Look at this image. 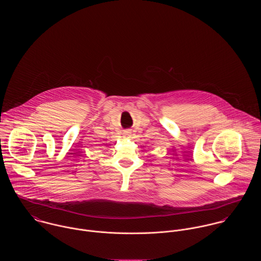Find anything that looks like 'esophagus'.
<instances>
[{
	"label": "esophagus",
	"instance_id": "34e87169",
	"mask_svg": "<svg viewBox=\"0 0 261 261\" xmlns=\"http://www.w3.org/2000/svg\"><path fill=\"white\" fill-rule=\"evenodd\" d=\"M128 134H129V132H125V133H124L125 136H128Z\"/></svg>",
	"mask_w": 261,
	"mask_h": 261
}]
</instances>
